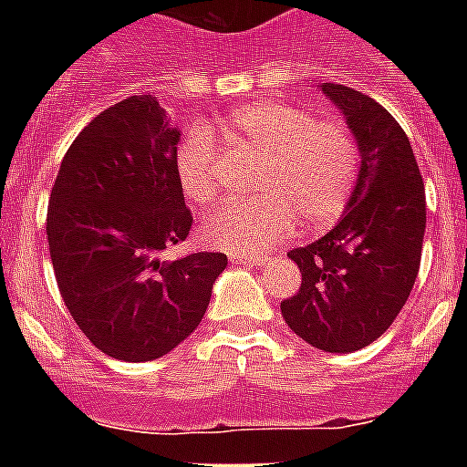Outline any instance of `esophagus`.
Returning a JSON list of instances; mask_svg holds the SVG:
<instances>
[{
	"instance_id": "obj_1",
	"label": "esophagus",
	"mask_w": 467,
	"mask_h": 467,
	"mask_svg": "<svg viewBox=\"0 0 467 467\" xmlns=\"http://www.w3.org/2000/svg\"><path fill=\"white\" fill-rule=\"evenodd\" d=\"M231 262L234 264H253V266H262L264 262H266V257H262V254H231Z\"/></svg>"
}]
</instances>
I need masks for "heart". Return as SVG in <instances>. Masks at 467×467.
I'll list each match as a JSON object with an SVG mask.
<instances>
[{
	"label": "heart",
	"mask_w": 467,
	"mask_h": 467,
	"mask_svg": "<svg viewBox=\"0 0 467 467\" xmlns=\"http://www.w3.org/2000/svg\"><path fill=\"white\" fill-rule=\"evenodd\" d=\"M231 130L264 159L257 198L224 203L205 217V245L236 254L266 253L292 231L339 220L360 180V144L339 119L280 100H254L231 111ZM217 140L205 126L189 128L175 151L177 182L196 205L217 196Z\"/></svg>",
	"instance_id": "obj_1"
}]
</instances>
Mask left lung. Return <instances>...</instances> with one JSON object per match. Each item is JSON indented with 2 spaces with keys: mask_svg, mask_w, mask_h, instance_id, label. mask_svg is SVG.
<instances>
[{
  "mask_svg": "<svg viewBox=\"0 0 467 467\" xmlns=\"http://www.w3.org/2000/svg\"><path fill=\"white\" fill-rule=\"evenodd\" d=\"M323 93L360 144V180L323 238L287 253L301 287L280 304L285 323L327 353H353L386 332L414 287L426 234V189L410 138L386 107L341 84Z\"/></svg>",
  "mask_w": 467,
  "mask_h": 467,
  "instance_id": "obj_1",
  "label": "left lung"
}]
</instances>
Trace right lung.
<instances>
[{
	"instance_id": "right-lung-1",
	"label": "right lung",
	"mask_w": 467,
	"mask_h": 467,
	"mask_svg": "<svg viewBox=\"0 0 467 467\" xmlns=\"http://www.w3.org/2000/svg\"><path fill=\"white\" fill-rule=\"evenodd\" d=\"M180 130L151 95L100 111L65 154L48 198L56 283L95 348L123 362L184 341L226 269L224 253L163 259L187 241L192 213L175 172Z\"/></svg>"
}]
</instances>
